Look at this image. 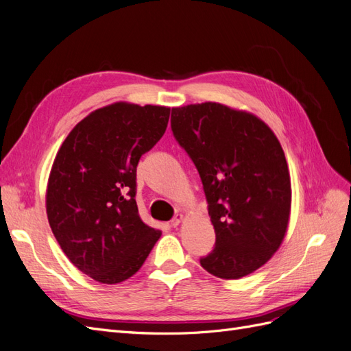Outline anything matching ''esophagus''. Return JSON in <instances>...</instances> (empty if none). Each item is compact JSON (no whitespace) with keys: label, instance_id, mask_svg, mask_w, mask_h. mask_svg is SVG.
I'll return each instance as SVG.
<instances>
[{"label":"esophagus","instance_id":"1","mask_svg":"<svg viewBox=\"0 0 351 351\" xmlns=\"http://www.w3.org/2000/svg\"><path fill=\"white\" fill-rule=\"evenodd\" d=\"M183 221V215L182 214H178V215H176L173 219H171V227H177V226H180V222Z\"/></svg>","mask_w":351,"mask_h":351}]
</instances>
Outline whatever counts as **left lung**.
Segmentation results:
<instances>
[{
  "mask_svg": "<svg viewBox=\"0 0 351 351\" xmlns=\"http://www.w3.org/2000/svg\"><path fill=\"white\" fill-rule=\"evenodd\" d=\"M171 130L196 165L215 230L200 265L237 280L267 263L289 227L291 183L285 155L256 115L222 104L173 108Z\"/></svg>",
  "mask_w": 351,
  "mask_h": 351,
  "instance_id": "obj_1",
  "label": "left lung"
}]
</instances>
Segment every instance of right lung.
Masks as SVG:
<instances>
[{"label": "right lung", "mask_w": 351, "mask_h": 351, "mask_svg": "<svg viewBox=\"0 0 351 351\" xmlns=\"http://www.w3.org/2000/svg\"><path fill=\"white\" fill-rule=\"evenodd\" d=\"M169 108L115 102L83 119L51 168L47 214L70 262L102 284L141 269L161 231L136 204V168L165 133Z\"/></svg>", "instance_id": "obj_1"}]
</instances>
